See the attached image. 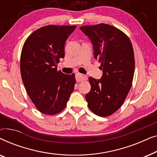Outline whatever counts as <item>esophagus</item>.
Listing matches in <instances>:
<instances>
[{"label": "esophagus", "mask_w": 157, "mask_h": 157, "mask_svg": "<svg viewBox=\"0 0 157 157\" xmlns=\"http://www.w3.org/2000/svg\"><path fill=\"white\" fill-rule=\"evenodd\" d=\"M76 79L77 82H81V81L86 80L87 76H85V75H83V74L77 73V74H76Z\"/></svg>", "instance_id": "1"}]
</instances>
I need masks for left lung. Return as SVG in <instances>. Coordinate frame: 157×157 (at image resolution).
Segmentation results:
<instances>
[{"label": "left lung", "instance_id": "8db88e82", "mask_svg": "<svg viewBox=\"0 0 157 157\" xmlns=\"http://www.w3.org/2000/svg\"><path fill=\"white\" fill-rule=\"evenodd\" d=\"M80 29L91 40L95 59L101 63V78L90 76L91 91L86 94L88 106L102 117L115 113L123 104L132 85L134 53L129 38L113 25L99 23Z\"/></svg>", "mask_w": 157, "mask_h": 157}]
</instances>
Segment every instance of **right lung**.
<instances>
[{
	"label": "right lung",
	"instance_id": "obj_1",
	"mask_svg": "<svg viewBox=\"0 0 157 157\" xmlns=\"http://www.w3.org/2000/svg\"><path fill=\"white\" fill-rule=\"evenodd\" d=\"M76 25H48L33 31L23 44L21 55V78L36 109L55 115L66 108L76 83L75 74L58 71L65 55L64 45Z\"/></svg>",
	"mask_w": 157,
	"mask_h": 157
}]
</instances>
